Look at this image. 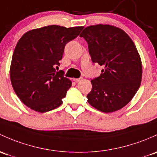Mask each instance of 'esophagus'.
Masks as SVG:
<instances>
[{
    "label": "esophagus",
    "mask_w": 157,
    "mask_h": 157,
    "mask_svg": "<svg viewBox=\"0 0 157 157\" xmlns=\"http://www.w3.org/2000/svg\"><path fill=\"white\" fill-rule=\"evenodd\" d=\"M82 78H73V81L74 82H81V81L82 80Z\"/></svg>",
    "instance_id": "1"
}]
</instances>
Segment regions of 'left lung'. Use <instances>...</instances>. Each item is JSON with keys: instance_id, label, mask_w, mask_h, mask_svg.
Here are the masks:
<instances>
[{"instance_id": "obj_1", "label": "left lung", "mask_w": 157, "mask_h": 157, "mask_svg": "<svg viewBox=\"0 0 157 157\" xmlns=\"http://www.w3.org/2000/svg\"><path fill=\"white\" fill-rule=\"evenodd\" d=\"M80 36L88 44L92 61L104 68L90 81L87 102L105 113L122 109L138 91L142 77L141 58L132 39L121 28L101 24L85 28Z\"/></svg>"}]
</instances>
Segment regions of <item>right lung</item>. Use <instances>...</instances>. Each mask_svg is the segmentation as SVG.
I'll return each instance as SVG.
<instances>
[{"label":"right lung","instance_id":"add662e5","mask_svg":"<svg viewBox=\"0 0 157 157\" xmlns=\"http://www.w3.org/2000/svg\"><path fill=\"white\" fill-rule=\"evenodd\" d=\"M83 27L48 25L26 32L18 40L12 58L10 80L21 102L44 113L62 104L72 82L56 72L67 43L78 36Z\"/></svg>","mask_w":157,"mask_h":157}]
</instances>
